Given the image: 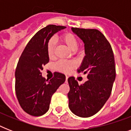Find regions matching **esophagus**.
<instances>
[{
	"mask_svg": "<svg viewBox=\"0 0 131 131\" xmlns=\"http://www.w3.org/2000/svg\"><path fill=\"white\" fill-rule=\"evenodd\" d=\"M68 76H66V81H67V80H68Z\"/></svg>",
	"mask_w": 131,
	"mask_h": 131,
	"instance_id": "1",
	"label": "esophagus"
}]
</instances>
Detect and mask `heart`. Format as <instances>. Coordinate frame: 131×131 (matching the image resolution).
<instances>
[{
    "instance_id": "obj_1",
    "label": "heart",
    "mask_w": 131,
    "mask_h": 131,
    "mask_svg": "<svg viewBox=\"0 0 131 131\" xmlns=\"http://www.w3.org/2000/svg\"><path fill=\"white\" fill-rule=\"evenodd\" d=\"M60 39L72 51H75L78 49V39L73 34L69 32L63 34L60 36ZM54 49H55V44L54 41L51 39L49 41L47 46V56L50 59L53 58L54 56ZM74 67H75V62L69 60H60L56 64V67L58 71L64 73L69 72Z\"/></svg>"
}]
</instances>
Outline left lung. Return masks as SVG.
I'll return each mask as SVG.
<instances>
[{
  "label": "left lung",
  "instance_id": "obj_1",
  "mask_svg": "<svg viewBox=\"0 0 131 131\" xmlns=\"http://www.w3.org/2000/svg\"><path fill=\"white\" fill-rule=\"evenodd\" d=\"M71 30L84 42L86 56L78 72L87 74L88 80L79 85L73 77L69 78V107L76 116L88 118L96 114L111 95L116 79L115 60L111 45L99 30Z\"/></svg>",
  "mask_w": 131,
  "mask_h": 131
}]
</instances>
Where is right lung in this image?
<instances>
[{"instance_id": "right-lung-1", "label": "right lung", "mask_w": 131, "mask_h": 131, "mask_svg": "<svg viewBox=\"0 0 131 131\" xmlns=\"http://www.w3.org/2000/svg\"><path fill=\"white\" fill-rule=\"evenodd\" d=\"M65 28L48 25L41 29L30 40L19 58L15 73V93L21 107L31 116L45 114L53 94L65 82V75L60 73L55 72L50 80L41 73L49 62L47 46L50 38Z\"/></svg>"}]
</instances>
